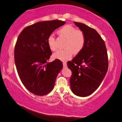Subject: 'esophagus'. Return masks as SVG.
Wrapping results in <instances>:
<instances>
[{"label": "esophagus", "mask_w": 122, "mask_h": 122, "mask_svg": "<svg viewBox=\"0 0 122 122\" xmlns=\"http://www.w3.org/2000/svg\"><path fill=\"white\" fill-rule=\"evenodd\" d=\"M63 66L64 67H67V64L65 62H63Z\"/></svg>", "instance_id": "obj_1"}]
</instances>
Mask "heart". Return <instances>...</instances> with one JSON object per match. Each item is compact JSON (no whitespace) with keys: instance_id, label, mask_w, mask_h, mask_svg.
Wrapping results in <instances>:
<instances>
[{"instance_id":"b5f03b06","label":"heart","mask_w":122,"mask_h":122,"mask_svg":"<svg viewBox=\"0 0 122 122\" xmlns=\"http://www.w3.org/2000/svg\"><path fill=\"white\" fill-rule=\"evenodd\" d=\"M58 34L66 38L64 45L65 49L53 53L54 58L67 61L71 58L73 53L78 55L84 49L86 44V35L81 30H77L72 25H67L61 28L58 30ZM48 44L51 50L54 51L57 49L55 37L53 35L48 37Z\"/></svg>"}]
</instances>
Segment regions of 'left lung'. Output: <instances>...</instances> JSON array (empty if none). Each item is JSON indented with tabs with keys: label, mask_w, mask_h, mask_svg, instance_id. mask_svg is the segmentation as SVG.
Segmentation results:
<instances>
[{
	"label": "left lung",
	"mask_w": 122,
	"mask_h": 122,
	"mask_svg": "<svg viewBox=\"0 0 122 122\" xmlns=\"http://www.w3.org/2000/svg\"><path fill=\"white\" fill-rule=\"evenodd\" d=\"M74 23L85 33L86 44L81 52L67 63L72 71L70 83L74 94L85 97L97 90L107 72V51L103 40L95 29L84 23Z\"/></svg>",
	"instance_id": "8db88e82"
}]
</instances>
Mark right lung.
<instances>
[{
	"instance_id": "add662e5",
	"label": "right lung",
	"mask_w": 122,
	"mask_h": 122,
	"mask_svg": "<svg viewBox=\"0 0 122 122\" xmlns=\"http://www.w3.org/2000/svg\"><path fill=\"white\" fill-rule=\"evenodd\" d=\"M59 20L38 22L22 30L14 48V61L21 82L34 94L43 96L52 90L63 68L59 59L48 61L52 54L48 38L56 29L65 24Z\"/></svg>"
}]
</instances>
